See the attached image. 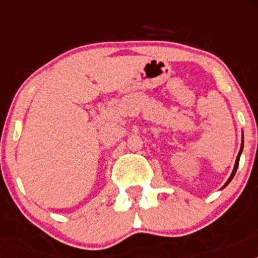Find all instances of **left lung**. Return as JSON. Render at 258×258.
<instances>
[{
    "instance_id": "1",
    "label": "left lung",
    "mask_w": 258,
    "mask_h": 258,
    "mask_svg": "<svg viewBox=\"0 0 258 258\" xmlns=\"http://www.w3.org/2000/svg\"><path fill=\"white\" fill-rule=\"evenodd\" d=\"M243 142H244V138H241V146H240V151H239V154H238V156H236V160H235V165H234V169H232V173H231V175H230V178L227 179V182L225 184H223V187L222 188H225L227 186V184L230 183V182H231V179L234 178V175H235V173H236V169H238V165H239V159H240V155H241V151H243Z\"/></svg>"
}]
</instances>
